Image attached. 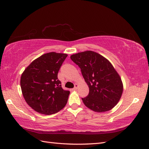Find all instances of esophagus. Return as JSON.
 Wrapping results in <instances>:
<instances>
[{"mask_svg": "<svg viewBox=\"0 0 149 149\" xmlns=\"http://www.w3.org/2000/svg\"><path fill=\"white\" fill-rule=\"evenodd\" d=\"M78 84H74V88H73V89L74 90H76L78 89Z\"/></svg>", "mask_w": 149, "mask_h": 149, "instance_id": "obj_1", "label": "esophagus"}]
</instances>
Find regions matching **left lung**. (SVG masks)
<instances>
[{"instance_id":"1","label":"left lung","mask_w":149,"mask_h":149,"mask_svg":"<svg viewBox=\"0 0 149 149\" xmlns=\"http://www.w3.org/2000/svg\"><path fill=\"white\" fill-rule=\"evenodd\" d=\"M70 58L80 68L89 89L88 96L82 98L84 105L97 112L112 109L121 97L123 84L110 61L93 51L76 53Z\"/></svg>"}]
</instances>
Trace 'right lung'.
I'll return each instance as SVG.
<instances>
[{
  "mask_svg": "<svg viewBox=\"0 0 149 149\" xmlns=\"http://www.w3.org/2000/svg\"><path fill=\"white\" fill-rule=\"evenodd\" d=\"M67 56L55 52L45 53L31 62L22 74V94L36 112L51 115L66 106L70 91L61 88L58 73Z\"/></svg>",
  "mask_w": 149,
  "mask_h": 149,
  "instance_id": "add662e5",
  "label": "right lung"
}]
</instances>
